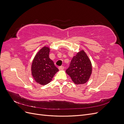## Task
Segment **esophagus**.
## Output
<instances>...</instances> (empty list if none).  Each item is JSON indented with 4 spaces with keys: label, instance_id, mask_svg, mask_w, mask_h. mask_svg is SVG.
Wrapping results in <instances>:
<instances>
[{
    "label": "esophagus",
    "instance_id": "obj_1",
    "mask_svg": "<svg viewBox=\"0 0 124 124\" xmlns=\"http://www.w3.org/2000/svg\"><path fill=\"white\" fill-rule=\"evenodd\" d=\"M58 69H59V70H63V69H64V67H63V66H59V67H58Z\"/></svg>",
    "mask_w": 124,
    "mask_h": 124
}]
</instances>
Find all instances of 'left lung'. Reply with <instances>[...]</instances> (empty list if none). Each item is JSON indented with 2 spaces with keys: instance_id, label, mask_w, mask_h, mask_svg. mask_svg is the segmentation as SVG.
Returning <instances> with one entry per match:
<instances>
[{
  "instance_id": "1",
  "label": "left lung",
  "mask_w": 124,
  "mask_h": 124,
  "mask_svg": "<svg viewBox=\"0 0 124 124\" xmlns=\"http://www.w3.org/2000/svg\"><path fill=\"white\" fill-rule=\"evenodd\" d=\"M92 71L91 61L84 51H81L73 57L66 72L75 84H83L88 81Z\"/></svg>"
}]
</instances>
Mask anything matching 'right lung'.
<instances>
[{
	"instance_id": "right-lung-1",
	"label": "right lung",
	"mask_w": 124,
	"mask_h": 124,
	"mask_svg": "<svg viewBox=\"0 0 124 124\" xmlns=\"http://www.w3.org/2000/svg\"><path fill=\"white\" fill-rule=\"evenodd\" d=\"M50 48L44 46L38 52L31 66L32 76L37 83L44 85L50 83L59 71L49 57Z\"/></svg>"
}]
</instances>
